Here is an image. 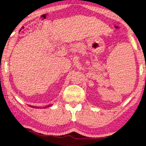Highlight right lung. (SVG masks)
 Returning <instances> with one entry per match:
<instances>
[{
  "label": "right lung",
  "instance_id": "add662e5",
  "mask_svg": "<svg viewBox=\"0 0 146 146\" xmlns=\"http://www.w3.org/2000/svg\"><path fill=\"white\" fill-rule=\"evenodd\" d=\"M51 106V105H48V106H45L44 108H48V107H50ZM30 106L31 107V108H39V107H36V106H31V105H30Z\"/></svg>",
  "mask_w": 146,
  "mask_h": 146
}]
</instances>
